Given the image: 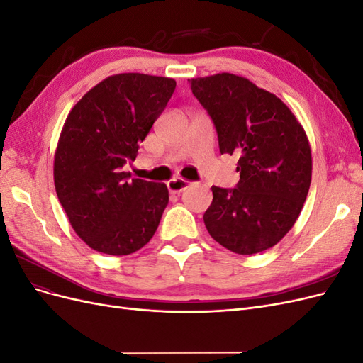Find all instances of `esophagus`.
<instances>
[{"label": "esophagus", "mask_w": 363, "mask_h": 363, "mask_svg": "<svg viewBox=\"0 0 363 363\" xmlns=\"http://www.w3.org/2000/svg\"><path fill=\"white\" fill-rule=\"evenodd\" d=\"M189 186V182L184 180V179H172L168 182V189L171 194H179L182 191H184L186 188Z\"/></svg>", "instance_id": "esophagus-1"}]
</instances>
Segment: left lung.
Here are the masks:
<instances>
[{
    "instance_id": "obj_1",
    "label": "left lung",
    "mask_w": 363,
    "mask_h": 363,
    "mask_svg": "<svg viewBox=\"0 0 363 363\" xmlns=\"http://www.w3.org/2000/svg\"><path fill=\"white\" fill-rule=\"evenodd\" d=\"M188 82L213 121L221 155L239 157L236 188L212 186L207 232L238 255L265 251L292 228L309 192L306 131L280 98L245 77L223 72Z\"/></svg>"
}]
</instances>
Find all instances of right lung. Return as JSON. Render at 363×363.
Here are the masks:
<instances>
[{"mask_svg":"<svg viewBox=\"0 0 363 363\" xmlns=\"http://www.w3.org/2000/svg\"><path fill=\"white\" fill-rule=\"evenodd\" d=\"M175 80L116 74L84 94L65 121L54 186L74 232L92 250L125 256L150 242L169 195L164 183L130 179L123 167L167 107Z\"/></svg>","mask_w":363,"mask_h":363,"instance_id":"right-lung-1","label":"right lung"}]
</instances>
